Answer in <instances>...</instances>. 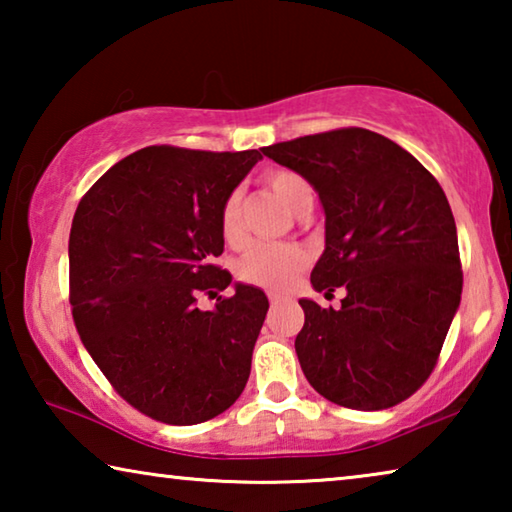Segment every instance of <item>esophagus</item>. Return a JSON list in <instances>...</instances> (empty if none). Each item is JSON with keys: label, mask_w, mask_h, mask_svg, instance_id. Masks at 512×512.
<instances>
[{"label": "esophagus", "mask_w": 512, "mask_h": 512, "mask_svg": "<svg viewBox=\"0 0 512 512\" xmlns=\"http://www.w3.org/2000/svg\"><path fill=\"white\" fill-rule=\"evenodd\" d=\"M268 300H271V305H280L282 296H277V293H268Z\"/></svg>", "instance_id": "obj_1"}]
</instances>
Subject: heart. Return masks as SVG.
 I'll list each match as a JSON object with an SVG mask.
<instances>
[{"label": "heart", "mask_w": 512, "mask_h": 512, "mask_svg": "<svg viewBox=\"0 0 512 512\" xmlns=\"http://www.w3.org/2000/svg\"><path fill=\"white\" fill-rule=\"evenodd\" d=\"M264 183L293 214L307 216L311 212V207H314V189H311L307 180L296 171H268L264 176ZM241 212H244V198H241V192H232L225 198L221 210L223 239L232 246H239L241 241H244ZM305 266L307 253L298 246L259 244L250 248L248 253L241 257L237 275L248 284H257V287L287 289Z\"/></svg>", "instance_id": "1"}]
</instances>
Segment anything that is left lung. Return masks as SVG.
<instances>
[{
    "label": "left lung",
    "instance_id": "1",
    "mask_svg": "<svg viewBox=\"0 0 512 512\" xmlns=\"http://www.w3.org/2000/svg\"><path fill=\"white\" fill-rule=\"evenodd\" d=\"M316 189L325 250L311 287L345 289L339 309L302 298L300 368L329 402L379 411L404 402L436 366L461 305L452 207L438 180L388 137L366 128L262 149Z\"/></svg>",
    "mask_w": 512,
    "mask_h": 512
}]
</instances>
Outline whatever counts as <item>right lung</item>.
Wrapping results in <instances>:
<instances>
[{"instance_id": "1", "label": "right lung", "mask_w": 512, "mask_h": 512, "mask_svg": "<svg viewBox=\"0 0 512 512\" xmlns=\"http://www.w3.org/2000/svg\"><path fill=\"white\" fill-rule=\"evenodd\" d=\"M259 151L146 146L119 160L76 207L69 232V302L76 332L115 391L153 420L198 424L246 388L268 298L235 282L223 291L221 210ZM216 296V293H214Z\"/></svg>"}]
</instances>
